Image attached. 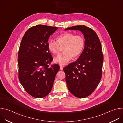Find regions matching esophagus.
Instances as JSON below:
<instances>
[{
    "instance_id": "esophagus-1",
    "label": "esophagus",
    "mask_w": 123,
    "mask_h": 123,
    "mask_svg": "<svg viewBox=\"0 0 123 123\" xmlns=\"http://www.w3.org/2000/svg\"><path fill=\"white\" fill-rule=\"evenodd\" d=\"M63 66L62 65H60V70H62V69H63Z\"/></svg>"
}]
</instances>
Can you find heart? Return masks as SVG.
I'll use <instances>...</instances> for the list:
<instances>
[{
    "mask_svg": "<svg viewBox=\"0 0 123 123\" xmlns=\"http://www.w3.org/2000/svg\"><path fill=\"white\" fill-rule=\"evenodd\" d=\"M85 45L84 37L81 34L65 32L57 37V40L49 38L47 46L49 51L54 55H57L62 47L63 52L55 57V61L60 64H65L72 58H77L82 52Z\"/></svg>",
    "mask_w": 123,
    "mask_h": 123,
    "instance_id": "b5f03b06",
    "label": "heart"
}]
</instances>
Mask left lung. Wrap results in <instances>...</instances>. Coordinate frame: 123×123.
Instances as JSON below:
<instances>
[{"label": "left lung", "instance_id": "left-lung-1", "mask_svg": "<svg viewBox=\"0 0 123 123\" xmlns=\"http://www.w3.org/2000/svg\"><path fill=\"white\" fill-rule=\"evenodd\" d=\"M65 30H79L85 39L84 49L79 58L63 70L69 91L77 97H86L94 91L102 78V45L96 33L89 27L78 25Z\"/></svg>", "mask_w": 123, "mask_h": 123}]
</instances>
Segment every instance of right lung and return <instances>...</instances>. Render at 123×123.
<instances>
[{
  "label": "right lung",
  "instance_id": "right-lung-1",
  "mask_svg": "<svg viewBox=\"0 0 123 123\" xmlns=\"http://www.w3.org/2000/svg\"><path fill=\"white\" fill-rule=\"evenodd\" d=\"M57 29L37 25L29 28L22 37L17 59L18 78L24 90L34 97L49 94L59 70L58 64L49 67L53 58L47 46L49 36Z\"/></svg>",
  "mask_w": 123,
  "mask_h": 123
}]
</instances>
